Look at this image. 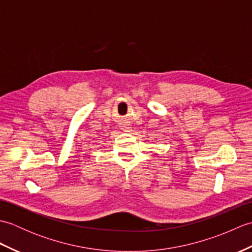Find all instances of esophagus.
Returning a JSON list of instances; mask_svg holds the SVG:
<instances>
[{
	"label": "esophagus",
	"mask_w": 252,
	"mask_h": 252,
	"mask_svg": "<svg viewBox=\"0 0 252 252\" xmlns=\"http://www.w3.org/2000/svg\"><path fill=\"white\" fill-rule=\"evenodd\" d=\"M122 130L125 131V132H130V130H131V126H123Z\"/></svg>",
	"instance_id": "obj_1"
}]
</instances>
